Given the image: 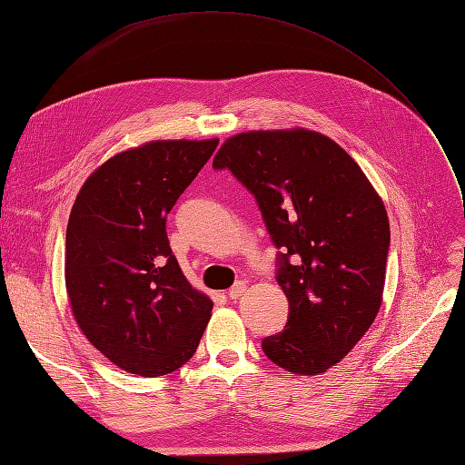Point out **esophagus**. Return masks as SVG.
Listing matches in <instances>:
<instances>
[{
	"label": "esophagus",
	"mask_w": 465,
	"mask_h": 465,
	"mask_svg": "<svg viewBox=\"0 0 465 465\" xmlns=\"http://www.w3.org/2000/svg\"><path fill=\"white\" fill-rule=\"evenodd\" d=\"M244 292H246L244 282H236V284L229 290V298L231 300H239L241 296H244Z\"/></svg>",
	"instance_id": "1"
}]
</instances>
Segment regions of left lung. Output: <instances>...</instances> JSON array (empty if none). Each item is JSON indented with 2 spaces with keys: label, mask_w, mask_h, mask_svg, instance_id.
Listing matches in <instances>:
<instances>
[{
  "label": "left lung",
  "mask_w": 465,
  "mask_h": 465,
  "mask_svg": "<svg viewBox=\"0 0 465 465\" xmlns=\"http://www.w3.org/2000/svg\"><path fill=\"white\" fill-rule=\"evenodd\" d=\"M213 169H229L251 191L278 248L290 313L284 330L262 339L264 355L296 375L325 372L381 308L391 246L381 197L353 157L310 130L234 135Z\"/></svg>",
  "instance_id": "left-lung-1"
}]
</instances>
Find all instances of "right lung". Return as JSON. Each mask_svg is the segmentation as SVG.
<instances>
[{
  "instance_id": "right-lung-1",
  "label": "right lung",
  "mask_w": 465,
  "mask_h": 465,
  "mask_svg": "<svg viewBox=\"0 0 465 465\" xmlns=\"http://www.w3.org/2000/svg\"><path fill=\"white\" fill-rule=\"evenodd\" d=\"M219 140L152 142L100 165L66 226L64 280L74 320L116 367L142 377L193 357L213 302L191 288L167 241V214Z\"/></svg>"
}]
</instances>
